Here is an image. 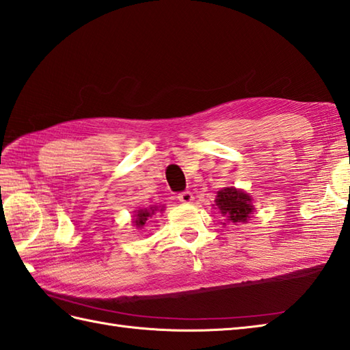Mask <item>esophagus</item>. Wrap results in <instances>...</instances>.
Listing matches in <instances>:
<instances>
[{
	"instance_id": "34e87169",
	"label": "esophagus",
	"mask_w": 350,
	"mask_h": 350,
	"mask_svg": "<svg viewBox=\"0 0 350 350\" xmlns=\"http://www.w3.org/2000/svg\"><path fill=\"white\" fill-rule=\"evenodd\" d=\"M177 198H179L180 203H192V200H194V196H192L191 191H183L177 194Z\"/></svg>"
}]
</instances>
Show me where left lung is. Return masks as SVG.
Masks as SVG:
<instances>
[{
  "label": "left lung",
  "mask_w": 350,
  "mask_h": 350,
  "mask_svg": "<svg viewBox=\"0 0 350 350\" xmlns=\"http://www.w3.org/2000/svg\"><path fill=\"white\" fill-rule=\"evenodd\" d=\"M217 206L221 213L227 218V222H247L252 212L251 197L234 188L221 189L217 196Z\"/></svg>",
  "instance_id": "obj_1"
}]
</instances>
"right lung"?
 Returning a JSON list of instances; mask_svg holds the SVG:
<instances>
[{
	"instance_id": "right-lung-1",
	"label": "right lung",
	"mask_w": 350,
	"mask_h": 350,
	"mask_svg": "<svg viewBox=\"0 0 350 350\" xmlns=\"http://www.w3.org/2000/svg\"><path fill=\"white\" fill-rule=\"evenodd\" d=\"M154 211H158V207H148V209H139L138 213L135 215L137 219H135V226L137 227H141L146 224V221L148 217H152V215L154 213ZM162 211V209H161Z\"/></svg>"
}]
</instances>
